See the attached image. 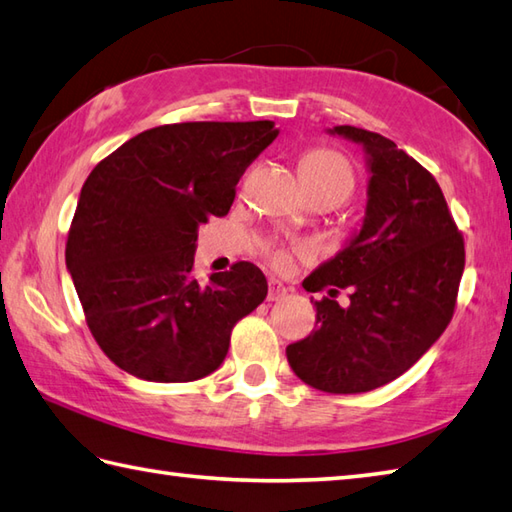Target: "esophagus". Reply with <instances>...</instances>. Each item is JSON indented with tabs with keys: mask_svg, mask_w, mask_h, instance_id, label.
Listing matches in <instances>:
<instances>
[{
	"mask_svg": "<svg viewBox=\"0 0 512 512\" xmlns=\"http://www.w3.org/2000/svg\"><path fill=\"white\" fill-rule=\"evenodd\" d=\"M287 287L283 285V283H280V280H274V278H271L269 280V291H267V300H271V302H274V300H283L285 296H287Z\"/></svg>",
	"mask_w": 512,
	"mask_h": 512,
	"instance_id": "34e87169",
	"label": "esophagus"
}]
</instances>
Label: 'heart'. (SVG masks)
<instances>
[{"label": "heart", "instance_id": "1", "mask_svg": "<svg viewBox=\"0 0 512 512\" xmlns=\"http://www.w3.org/2000/svg\"><path fill=\"white\" fill-rule=\"evenodd\" d=\"M300 179L305 190H329L349 196L353 172L344 156L331 150H311L300 159ZM287 254H276L278 265H287Z\"/></svg>", "mask_w": 512, "mask_h": 512}]
</instances>
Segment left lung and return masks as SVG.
I'll list each match as a JSON object with an SVG mask.
<instances>
[{
    "instance_id": "obj_1",
    "label": "left lung",
    "mask_w": 512,
    "mask_h": 512,
    "mask_svg": "<svg viewBox=\"0 0 512 512\" xmlns=\"http://www.w3.org/2000/svg\"><path fill=\"white\" fill-rule=\"evenodd\" d=\"M327 134L362 145L367 207L360 229L302 287H349L351 302H316V329L289 344L287 360L309 387L364 393L400 378L444 333L464 271V238L440 185L391 139L353 125Z\"/></svg>"
}]
</instances>
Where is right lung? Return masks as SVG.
Masks as SVG:
<instances>
[{"instance_id": "obj_1", "label": "right lung", "mask_w": 512, "mask_h": 512, "mask_svg": "<svg viewBox=\"0 0 512 512\" xmlns=\"http://www.w3.org/2000/svg\"><path fill=\"white\" fill-rule=\"evenodd\" d=\"M278 132L274 121L159 125L90 172L66 267L92 336L119 369L192 382L221 367L232 327L265 300L267 278L236 263L198 283V225L229 212L238 179Z\"/></svg>"}]
</instances>
